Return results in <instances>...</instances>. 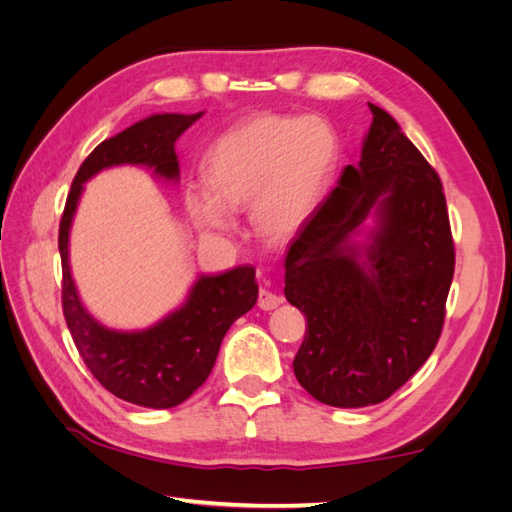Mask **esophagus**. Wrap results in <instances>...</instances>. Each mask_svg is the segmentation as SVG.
Instances as JSON below:
<instances>
[{
	"label": "esophagus",
	"mask_w": 512,
	"mask_h": 512,
	"mask_svg": "<svg viewBox=\"0 0 512 512\" xmlns=\"http://www.w3.org/2000/svg\"><path fill=\"white\" fill-rule=\"evenodd\" d=\"M284 301L281 299L277 292H273V290H268V288H262L259 290V299H257V306L262 308V310H275L279 303Z\"/></svg>",
	"instance_id": "34e87169"
}]
</instances>
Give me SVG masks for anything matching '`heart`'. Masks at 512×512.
<instances>
[{
  "mask_svg": "<svg viewBox=\"0 0 512 512\" xmlns=\"http://www.w3.org/2000/svg\"><path fill=\"white\" fill-rule=\"evenodd\" d=\"M339 154V136L319 116L255 114L217 136L204 158L206 187L189 184L184 209L202 233L226 235L231 211L250 204L259 235L286 239L319 206Z\"/></svg>",
  "mask_w": 512,
  "mask_h": 512,
  "instance_id": "1",
  "label": "heart"
}]
</instances>
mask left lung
Returning <instances> with one entry per match:
<instances>
[{
	"mask_svg": "<svg viewBox=\"0 0 512 512\" xmlns=\"http://www.w3.org/2000/svg\"><path fill=\"white\" fill-rule=\"evenodd\" d=\"M369 110L361 162L345 167L284 264V295L308 319L295 376L343 409L378 405L424 365L455 266L436 169L385 110Z\"/></svg>",
	"mask_w": 512,
	"mask_h": 512,
	"instance_id": "1",
	"label": "left lung"
}]
</instances>
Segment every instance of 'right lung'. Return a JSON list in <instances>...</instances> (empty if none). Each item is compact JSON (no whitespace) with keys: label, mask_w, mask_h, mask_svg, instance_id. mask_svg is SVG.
<instances>
[{"label":"right lung","mask_w":512,"mask_h":512,"mask_svg":"<svg viewBox=\"0 0 512 512\" xmlns=\"http://www.w3.org/2000/svg\"><path fill=\"white\" fill-rule=\"evenodd\" d=\"M202 114H151L103 140L76 171L59 226L63 317L76 350L107 391L138 407H176L209 378L224 334L255 306V268L237 266L226 273L200 275L182 306L158 323L145 330H114L96 321L81 303L70 268V228L83 184L103 169L136 165L162 180L178 182L176 140Z\"/></svg>","instance_id":"add662e5"}]
</instances>
